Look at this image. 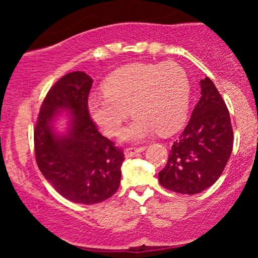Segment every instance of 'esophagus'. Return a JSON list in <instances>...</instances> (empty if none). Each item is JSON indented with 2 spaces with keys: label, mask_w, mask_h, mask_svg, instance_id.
<instances>
[{
  "label": "esophagus",
  "mask_w": 258,
  "mask_h": 258,
  "mask_svg": "<svg viewBox=\"0 0 258 258\" xmlns=\"http://www.w3.org/2000/svg\"><path fill=\"white\" fill-rule=\"evenodd\" d=\"M146 150V147H138V148H127L125 150V156L126 158H131V156L136 155L137 153H142Z\"/></svg>",
  "instance_id": "esophagus-1"
}]
</instances>
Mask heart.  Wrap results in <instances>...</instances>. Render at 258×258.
<instances>
[{
	"instance_id": "b5f03b06",
	"label": "heart",
	"mask_w": 258,
	"mask_h": 258,
	"mask_svg": "<svg viewBox=\"0 0 258 258\" xmlns=\"http://www.w3.org/2000/svg\"><path fill=\"white\" fill-rule=\"evenodd\" d=\"M103 90L91 94L88 110L110 137L119 135L130 109L135 116L122 132L125 141H142L158 131L176 132L188 119L191 84L176 63L127 65L105 80Z\"/></svg>"
}]
</instances>
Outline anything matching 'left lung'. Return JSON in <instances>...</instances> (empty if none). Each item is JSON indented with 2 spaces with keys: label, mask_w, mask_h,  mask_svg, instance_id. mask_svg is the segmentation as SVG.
I'll use <instances>...</instances> for the list:
<instances>
[{
  "label": "left lung",
  "mask_w": 258,
  "mask_h": 258,
  "mask_svg": "<svg viewBox=\"0 0 258 258\" xmlns=\"http://www.w3.org/2000/svg\"><path fill=\"white\" fill-rule=\"evenodd\" d=\"M201 97L166 166L159 172L164 188L193 195L220 178L233 150V128L226 103L209 78L200 81Z\"/></svg>",
  "instance_id": "8db88e82"
}]
</instances>
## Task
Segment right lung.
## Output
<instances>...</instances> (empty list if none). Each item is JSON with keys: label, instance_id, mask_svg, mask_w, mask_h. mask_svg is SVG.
<instances>
[{"label": "right lung", "instance_id": "obj_1", "mask_svg": "<svg viewBox=\"0 0 258 258\" xmlns=\"http://www.w3.org/2000/svg\"><path fill=\"white\" fill-rule=\"evenodd\" d=\"M92 80L84 72L64 75L44 97L34 130L35 156L44 178L65 199L76 204L102 203L121 180L122 150L102 136L88 112ZM60 110L71 112L68 132L58 136L52 121Z\"/></svg>", "mask_w": 258, "mask_h": 258}]
</instances>
